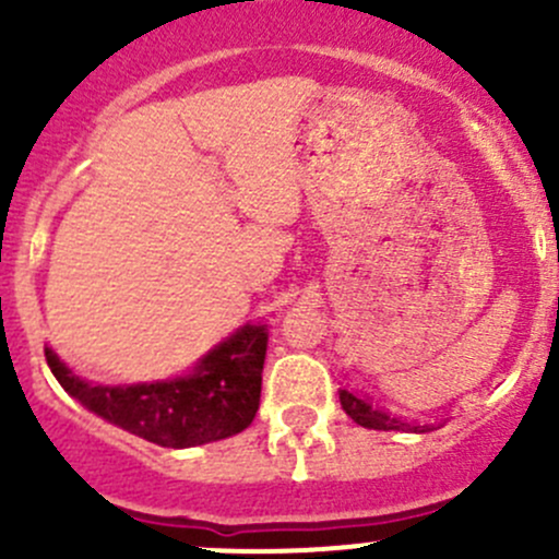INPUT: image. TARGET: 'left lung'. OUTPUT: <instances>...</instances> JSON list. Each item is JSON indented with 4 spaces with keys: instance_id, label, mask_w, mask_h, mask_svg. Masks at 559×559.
Wrapping results in <instances>:
<instances>
[{
    "instance_id": "8db88e82",
    "label": "left lung",
    "mask_w": 559,
    "mask_h": 559,
    "mask_svg": "<svg viewBox=\"0 0 559 559\" xmlns=\"http://www.w3.org/2000/svg\"><path fill=\"white\" fill-rule=\"evenodd\" d=\"M341 405L348 416H352L357 425L368 427V430H403V432H427L430 427L416 425V421L403 419L397 414H389V411L376 405L373 400L365 397V394L348 392V389H341Z\"/></svg>"
}]
</instances>
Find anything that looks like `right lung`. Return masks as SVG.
<instances>
[{
    "instance_id": "right-lung-1",
    "label": "right lung",
    "mask_w": 559,
    "mask_h": 559,
    "mask_svg": "<svg viewBox=\"0 0 559 559\" xmlns=\"http://www.w3.org/2000/svg\"><path fill=\"white\" fill-rule=\"evenodd\" d=\"M267 326L246 324L207 352L194 370L154 384L103 386L78 379L45 346L50 373L88 411L156 447L186 449L238 436L253 421L262 392Z\"/></svg>"
}]
</instances>
